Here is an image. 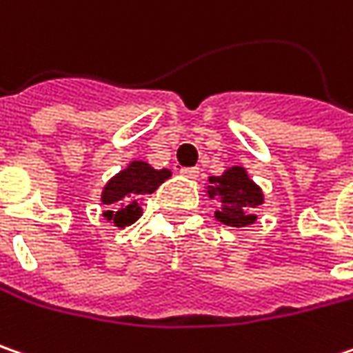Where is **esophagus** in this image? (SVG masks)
<instances>
[{
	"label": "esophagus",
	"mask_w": 353,
	"mask_h": 353,
	"mask_svg": "<svg viewBox=\"0 0 353 353\" xmlns=\"http://www.w3.org/2000/svg\"><path fill=\"white\" fill-rule=\"evenodd\" d=\"M179 172H181L183 176H186V179H196V176H199V168L196 167H183Z\"/></svg>",
	"instance_id": "obj_1"
}]
</instances>
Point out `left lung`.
<instances>
[{"label": "left lung", "instance_id": "left-lung-1", "mask_svg": "<svg viewBox=\"0 0 353 353\" xmlns=\"http://www.w3.org/2000/svg\"><path fill=\"white\" fill-rule=\"evenodd\" d=\"M210 185L206 186L208 199L216 201L219 210L214 219L226 226H250L256 222V208L264 204V192L248 176L244 167L226 168L219 176L208 179Z\"/></svg>", "mask_w": 353, "mask_h": 353}]
</instances>
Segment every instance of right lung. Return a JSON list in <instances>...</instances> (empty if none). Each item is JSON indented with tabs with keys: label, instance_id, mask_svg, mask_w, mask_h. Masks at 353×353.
I'll return each instance as SVG.
<instances>
[{
	"label": "right lung",
	"instance_id": "1",
	"mask_svg": "<svg viewBox=\"0 0 353 353\" xmlns=\"http://www.w3.org/2000/svg\"><path fill=\"white\" fill-rule=\"evenodd\" d=\"M168 176V168L157 170L145 161H131L129 167L119 170L101 192V203L107 206L103 212L105 221L113 222L119 228L131 226L143 214L141 199L152 194Z\"/></svg>",
	"mask_w": 353,
	"mask_h": 353
}]
</instances>
